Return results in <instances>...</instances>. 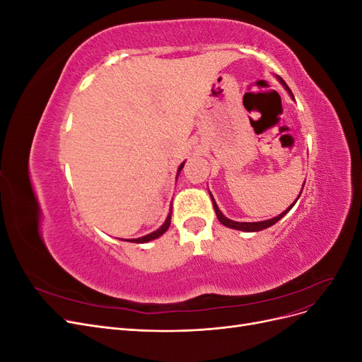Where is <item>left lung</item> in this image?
<instances>
[{"mask_svg": "<svg viewBox=\"0 0 362 362\" xmlns=\"http://www.w3.org/2000/svg\"><path fill=\"white\" fill-rule=\"evenodd\" d=\"M276 78L279 80V83L284 86V89H286L287 92H288V95L291 96V100H294V96H293V93H291V90H290V87L286 84V81H284L281 76H276ZM303 185H305V182H303ZM303 185H302V190H303ZM302 190H300V193H302ZM300 193H299V196H300ZM210 196H211V201H213V206H214V211H216V216H217V218H218V222H221L222 225H225V226H228V228H233V229H238V231H245V233H257V231H262V229H266V228H270L272 225H275L278 221H281V218L286 216L291 208H293V205L298 202V199H299V196L298 198H296V201L287 208L286 211H282L281 214H278L276 217H272V218H269V221H262V222H235V221H231V218H228L222 211H221V208L217 206V204H216V201H214V198H213V194L210 193Z\"/></svg>", "mask_w": 362, "mask_h": 362, "instance_id": "left-lung-1", "label": "left lung"}]
</instances>
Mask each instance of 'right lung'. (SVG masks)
I'll return each instance as SVG.
<instances>
[{
    "instance_id": "1",
    "label": "right lung",
    "mask_w": 362,
    "mask_h": 362,
    "mask_svg": "<svg viewBox=\"0 0 362 362\" xmlns=\"http://www.w3.org/2000/svg\"><path fill=\"white\" fill-rule=\"evenodd\" d=\"M184 164H185V161H182V163L180 164L178 173H177V178H178L180 172L182 170ZM170 217H172V211L168 214V217H166V221H164V223L157 229V231H154V233L146 234V235H144V237H139V238H128V240H124V238H122V240H124V242H129V243H148V242H151V240H156V238L161 237V235H163L164 233H166L168 229H169V226H170Z\"/></svg>"
}]
</instances>
